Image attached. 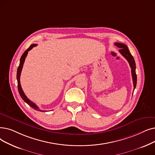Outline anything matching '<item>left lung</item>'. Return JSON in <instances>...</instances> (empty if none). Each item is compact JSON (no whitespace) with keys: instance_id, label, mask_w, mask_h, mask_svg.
Returning a JSON list of instances; mask_svg holds the SVG:
<instances>
[{"instance_id":"left-lung-1","label":"left lung","mask_w":155,"mask_h":155,"mask_svg":"<svg viewBox=\"0 0 155 155\" xmlns=\"http://www.w3.org/2000/svg\"><path fill=\"white\" fill-rule=\"evenodd\" d=\"M115 45L118 47V48H120L119 50L120 53L122 54L129 62L130 68H131V72H132V80L134 84V90L136 89V84H137V75L136 73V63L134 61V59L132 54H130L129 49H128V47L124 44L122 43H117L115 42Z\"/></svg>"}]
</instances>
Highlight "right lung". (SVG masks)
Instances as JSON below:
<instances>
[{
	"label": "right lung",
	"mask_w": 155,
	"mask_h": 155,
	"mask_svg": "<svg viewBox=\"0 0 155 155\" xmlns=\"http://www.w3.org/2000/svg\"><path fill=\"white\" fill-rule=\"evenodd\" d=\"M37 44H31L30 48L26 49L25 52L23 54L21 57V59H20V62H19V65L18 66V70H17V80H18V91H19V93L20 94V96L21 97V98L23 99V100L24 101L25 103H27L30 106H31L33 109H34L37 111H43V110H40L38 108V107L35 104L33 103V102H31V101L27 98V97L26 96V95L25 94L22 88H21V84H20V75H21V71H22V68H23V64H24V62H25V58L26 57V56H27L28 54V52L29 51H30L33 48H34V47L37 46Z\"/></svg>",
	"instance_id": "1"
}]
</instances>
